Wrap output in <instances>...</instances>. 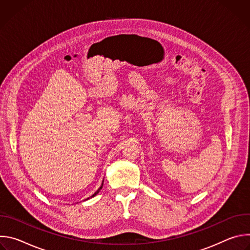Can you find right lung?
<instances>
[{"mask_svg":"<svg viewBox=\"0 0 250 250\" xmlns=\"http://www.w3.org/2000/svg\"><path fill=\"white\" fill-rule=\"evenodd\" d=\"M102 188H103V183H102V186H101V187H100V188H99V189H98V190H97V192H96V193H94V195H93V196H91V197H90V198H92V197H94V196H96V195H97V194H98V193H99V192H100V190H101V189H102ZM90 198H87V199H86V200H88V199H90Z\"/></svg>","mask_w":250,"mask_h":250,"instance_id":"add662e5","label":"right lung"}]
</instances>
